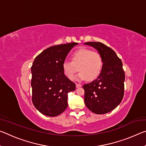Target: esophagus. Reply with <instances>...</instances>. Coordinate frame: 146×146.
Listing matches in <instances>:
<instances>
[{
	"label": "esophagus",
	"mask_w": 146,
	"mask_h": 146,
	"mask_svg": "<svg viewBox=\"0 0 146 146\" xmlns=\"http://www.w3.org/2000/svg\"><path fill=\"white\" fill-rule=\"evenodd\" d=\"M82 85L80 84H76V88H80Z\"/></svg>",
	"instance_id": "1"
}]
</instances>
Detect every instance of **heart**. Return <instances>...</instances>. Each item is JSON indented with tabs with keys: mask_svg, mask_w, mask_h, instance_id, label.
I'll use <instances>...</instances> for the list:
<instances>
[{
	"mask_svg": "<svg viewBox=\"0 0 146 146\" xmlns=\"http://www.w3.org/2000/svg\"><path fill=\"white\" fill-rule=\"evenodd\" d=\"M62 67L64 74L69 79H73L79 70L80 72L76 76V80L88 79L89 81H93L100 75L103 67V58L97 51L81 48L72 54L71 61H64Z\"/></svg>",
	"mask_w": 146,
	"mask_h": 146,
	"instance_id": "heart-1",
	"label": "heart"
}]
</instances>
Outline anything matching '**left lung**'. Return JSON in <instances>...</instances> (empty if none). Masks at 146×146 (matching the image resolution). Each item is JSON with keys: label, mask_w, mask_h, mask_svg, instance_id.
Wrapping results in <instances>:
<instances>
[{"label": "left lung", "mask_w": 146, "mask_h": 146, "mask_svg": "<svg viewBox=\"0 0 146 146\" xmlns=\"http://www.w3.org/2000/svg\"><path fill=\"white\" fill-rule=\"evenodd\" d=\"M84 44L93 47L103 58V67L99 76L83 86L84 102L96 114H105L120 104L124 93L125 73L122 60L110 47L98 42Z\"/></svg>", "instance_id": "8db88e82"}]
</instances>
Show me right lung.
<instances>
[{"instance_id": "1", "label": "right lung", "mask_w": 146, "mask_h": 146, "mask_svg": "<svg viewBox=\"0 0 146 146\" xmlns=\"http://www.w3.org/2000/svg\"><path fill=\"white\" fill-rule=\"evenodd\" d=\"M78 43L51 46L35 58L31 68L32 102L39 112L56 117L68 107V93L75 90V84L66 77L62 63Z\"/></svg>"}]
</instances>
